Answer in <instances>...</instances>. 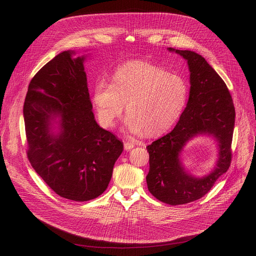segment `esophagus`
Segmentation results:
<instances>
[{"label": "esophagus", "instance_id": "obj_1", "mask_svg": "<svg viewBox=\"0 0 256 256\" xmlns=\"http://www.w3.org/2000/svg\"><path fill=\"white\" fill-rule=\"evenodd\" d=\"M134 147H135V143H132V142H126L124 143V150H126V152L132 150Z\"/></svg>", "mask_w": 256, "mask_h": 256}]
</instances>
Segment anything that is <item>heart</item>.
<instances>
[{
    "label": "heart",
    "instance_id": "heart-1",
    "mask_svg": "<svg viewBox=\"0 0 256 256\" xmlns=\"http://www.w3.org/2000/svg\"><path fill=\"white\" fill-rule=\"evenodd\" d=\"M188 96L189 87L182 76L147 62L130 61L118 67L111 83H96L92 102L102 126L113 128L126 104V130L156 137L176 122Z\"/></svg>",
    "mask_w": 256,
    "mask_h": 256
}]
</instances>
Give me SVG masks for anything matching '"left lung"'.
Masks as SVG:
<instances>
[{"label":"left lung","instance_id":"obj_1","mask_svg":"<svg viewBox=\"0 0 256 256\" xmlns=\"http://www.w3.org/2000/svg\"><path fill=\"white\" fill-rule=\"evenodd\" d=\"M167 50L186 60L191 85L189 100L176 128L146 147L150 154L146 182L156 199L178 206L204 196L230 168L236 111L224 80L202 56L192 50ZM198 136L214 138L218 147L215 167L199 178L186 172L181 162L184 146Z\"/></svg>","mask_w":256,"mask_h":256}]
</instances>
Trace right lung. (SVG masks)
I'll return each mask as SVG.
<instances>
[{
	"instance_id": "right-lung-1",
	"label": "right lung",
	"mask_w": 256,
	"mask_h": 256,
	"mask_svg": "<svg viewBox=\"0 0 256 256\" xmlns=\"http://www.w3.org/2000/svg\"><path fill=\"white\" fill-rule=\"evenodd\" d=\"M64 50L30 82L24 104L28 158L59 196L88 201L102 194L124 143L92 112L84 62Z\"/></svg>"
}]
</instances>
